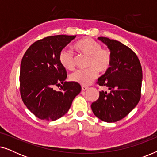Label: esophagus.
Instances as JSON below:
<instances>
[{"mask_svg":"<svg viewBox=\"0 0 157 157\" xmlns=\"http://www.w3.org/2000/svg\"><path fill=\"white\" fill-rule=\"evenodd\" d=\"M88 89H89V87L86 86H81V90H82V91H86V90H87Z\"/></svg>","mask_w":157,"mask_h":157,"instance_id":"obj_1","label":"esophagus"}]
</instances>
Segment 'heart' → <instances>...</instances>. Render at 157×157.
I'll list each match as a JSON object with an SVG mask.
<instances>
[{"label": "heart", "mask_w": 157, "mask_h": 157, "mask_svg": "<svg viewBox=\"0 0 157 157\" xmlns=\"http://www.w3.org/2000/svg\"><path fill=\"white\" fill-rule=\"evenodd\" d=\"M74 48L83 56L89 57L87 71H77L71 75V80L81 85H89L98 76V71L105 73L110 68L111 64V52L101 48V46L90 38H83L74 45ZM62 66L67 70L75 68V58L67 49H63L59 55Z\"/></svg>", "instance_id": "heart-1"}]
</instances>
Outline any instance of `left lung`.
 <instances>
[{"instance_id": "8db88e82", "label": "left lung", "mask_w": 157, "mask_h": 157, "mask_svg": "<svg viewBox=\"0 0 157 157\" xmlns=\"http://www.w3.org/2000/svg\"><path fill=\"white\" fill-rule=\"evenodd\" d=\"M98 39L106 45L111 54L110 68L97 82L109 91H99V97L91 107L96 117L112 123L127 116L139 103L142 68L136 53L128 47L106 37Z\"/></svg>"}]
</instances>
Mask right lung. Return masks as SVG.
Masks as SVG:
<instances>
[{"instance_id":"obj_1","label":"right lung","mask_w":157,"mask_h":157,"mask_svg":"<svg viewBox=\"0 0 157 157\" xmlns=\"http://www.w3.org/2000/svg\"><path fill=\"white\" fill-rule=\"evenodd\" d=\"M75 38L48 36L33 43L23 55L20 68L21 98L38 119H59L68 112L73 100L81 92L78 83L65 81L67 75L59 60L61 51ZM60 85L61 91L53 89Z\"/></svg>"}]
</instances>
